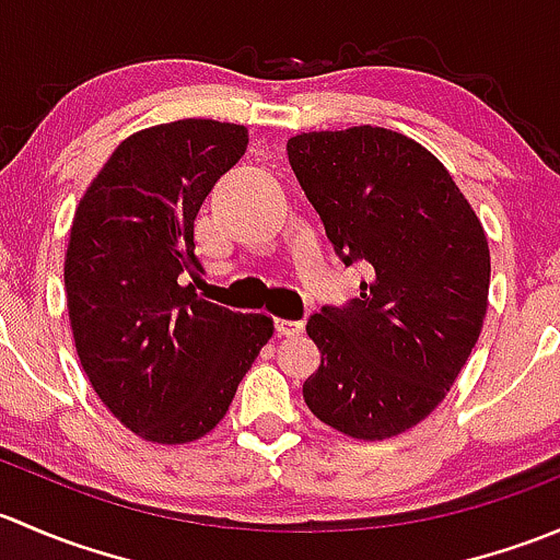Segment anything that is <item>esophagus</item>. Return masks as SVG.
<instances>
[{
    "label": "esophagus",
    "instance_id": "obj_1",
    "mask_svg": "<svg viewBox=\"0 0 560 560\" xmlns=\"http://www.w3.org/2000/svg\"><path fill=\"white\" fill-rule=\"evenodd\" d=\"M303 322L301 319H276V330L281 332V336H301L303 332Z\"/></svg>",
    "mask_w": 560,
    "mask_h": 560
}]
</instances>
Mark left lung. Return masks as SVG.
<instances>
[{
  "instance_id": "8db88e82",
  "label": "left lung",
  "mask_w": 560,
  "mask_h": 560,
  "mask_svg": "<svg viewBox=\"0 0 560 560\" xmlns=\"http://www.w3.org/2000/svg\"><path fill=\"white\" fill-rule=\"evenodd\" d=\"M287 154L343 265L369 262L360 298L308 319L322 363L303 398L347 436H398L442 404L482 332V222L447 167L393 129L301 132Z\"/></svg>"
}]
</instances>
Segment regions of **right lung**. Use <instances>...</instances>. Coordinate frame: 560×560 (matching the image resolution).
<instances>
[{
	"label": "right lung",
	"mask_w": 560,
	"mask_h": 560,
	"mask_svg": "<svg viewBox=\"0 0 560 560\" xmlns=\"http://www.w3.org/2000/svg\"><path fill=\"white\" fill-rule=\"evenodd\" d=\"M241 124L180 118L129 135L75 208L67 312L94 393L124 428L186 444L222 422L273 319L202 301L195 219L244 156Z\"/></svg>",
	"instance_id": "1"
}]
</instances>
